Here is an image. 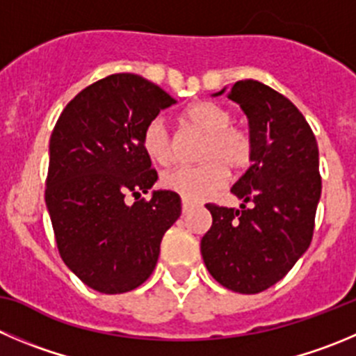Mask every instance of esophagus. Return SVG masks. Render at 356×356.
<instances>
[{
	"label": "esophagus",
	"instance_id": "34e87169",
	"mask_svg": "<svg viewBox=\"0 0 356 356\" xmlns=\"http://www.w3.org/2000/svg\"><path fill=\"white\" fill-rule=\"evenodd\" d=\"M192 208H194V204H192V202H188V201L181 202V211H184V213H188Z\"/></svg>",
	"mask_w": 356,
	"mask_h": 356
}]
</instances>
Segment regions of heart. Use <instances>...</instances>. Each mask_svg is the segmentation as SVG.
Segmentation results:
<instances>
[{
    "mask_svg": "<svg viewBox=\"0 0 356 356\" xmlns=\"http://www.w3.org/2000/svg\"><path fill=\"white\" fill-rule=\"evenodd\" d=\"M188 127L206 136L195 168H175L162 176V185L184 201L208 197L227 180V169L241 172L253 159L252 138L232 125V113L211 101H195L184 111ZM143 148L152 162L168 165L172 161V141L162 118H154L143 133Z\"/></svg>",
    "mask_w": 356,
    "mask_h": 356,
    "instance_id": "obj_1",
    "label": "heart"
}]
</instances>
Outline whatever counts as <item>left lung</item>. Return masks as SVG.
<instances>
[{"mask_svg":"<svg viewBox=\"0 0 356 356\" xmlns=\"http://www.w3.org/2000/svg\"><path fill=\"white\" fill-rule=\"evenodd\" d=\"M225 89L213 96H222ZM248 118L252 165L232 185L239 209L206 204L201 253L216 282L239 293L277 283L309 248L321 195L318 143L296 104L257 80L229 90Z\"/></svg>","mask_w":356,"mask_h":356,"instance_id":"left-lung-1","label":"left lung"}]
</instances>
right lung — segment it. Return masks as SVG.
<instances>
[{"mask_svg":"<svg viewBox=\"0 0 356 356\" xmlns=\"http://www.w3.org/2000/svg\"><path fill=\"white\" fill-rule=\"evenodd\" d=\"M176 101L140 74L117 73L76 94L50 136L45 202L64 264L101 293L138 289L154 273L180 195L154 191L143 133Z\"/></svg>","mask_w":356,"mask_h":356,"instance_id":"right-lung-1","label":"right lung"}]
</instances>
